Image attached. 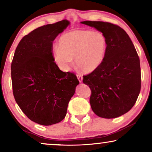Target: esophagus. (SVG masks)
I'll return each instance as SVG.
<instances>
[{
  "instance_id": "34e87169",
  "label": "esophagus",
  "mask_w": 152,
  "mask_h": 152,
  "mask_svg": "<svg viewBox=\"0 0 152 152\" xmlns=\"http://www.w3.org/2000/svg\"><path fill=\"white\" fill-rule=\"evenodd\" d=\"M77 79H78V80H79V82H80V83L82 82V80H83V77H82V75H81L80 74H77Z\"/></svg>"
}]
</instances>
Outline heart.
<instances>
[{
  "instance_id": "b5f03b06",
  "label": "heart",
  "mask_w": 152,
  "mask_h": 152,
  "mask_svg": "<svg viewBox=\"0 0 152 152\" xmlns=\"http://www.w3.org/2000/svg\"><path fill=\"white\" fill-rule=\"evenodd\" d=\"M108 48L107 38L100 32L73 30L59 39V47L53 50L55 61L64 71H68L73 64L86 73L96 70L104 61Z\"/></svg>"
}]
</instances>
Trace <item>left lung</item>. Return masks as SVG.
I'll use <instances>...</instances> for the list:
<instances>
[{
  "label": "left lung",
  "mask_w": 152,
  "mask_h": 152,
  "mask_svg": "<svg viewBox=\"0 0 152 152\" xmlns=\"http://www.w3.org/2000/svg\"><path fill=\"white\" fill-rule=\"evenodd\" d=\"M81 23L101 32L108 42L103 64L83 78V83L91 90V109L97 116L107 119L124 115L134 107L141 88L140 59L136 48L118 26L91 20Z\"/></svg>",
  "instance_id": "left-lung-1"
}]
</instances>
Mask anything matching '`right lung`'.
I'll use <instances>...</instances> for the list:
<instances>
[{
    "instance_id": "add662e5",
    "label": "right lung",
    "mask_w": 152,
    "mask_h": 152,
    "mask_svg": "<svg viewBox=\"0 0 152 152\" xmlns=\"http://www.w3.org/2000/svg\"><path fill=\"white\" fill-rule=\"evenodd\" d=\"M69 24L63 20L32 31L20 40L12 62L14 99L29 119L41 125L65 118L80 84L74 73L61 71L53 57V41Z\"/></svg>"
}]
</instances>
